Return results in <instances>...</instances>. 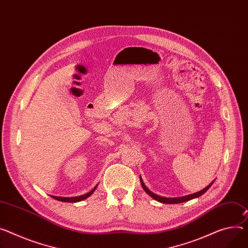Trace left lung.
I'll return each mask as SVG.
<instances>
[{"label":"left lung","instance_id":"left-lung-1","mask_svg":"<svg viewBox=\"0 0 248 248\" xmlns=\"http://www.w3.org/2000/svg\"><path fill=\"white\" fill-rule=\"evenodd\" d=\"M140 182H141V185H142V186H143V189L145 190V192H146L151 198H153L154 200H156V201H158V202H162V203H181V202H187V201H190V200H193V199L199 198V197H201L202 195H203V194L206 192V190L212 186V185L214 184L215 180H214L211 184H209L207 186H205L203 189L200 190V192L195 193V194H192V195H187V196L180 197V198H166V197L158 196V195L154 194L153 192H151V190L145 186V184H144V182H143L141 176H140Z\"/></svg>","mask_w":248,"mask_h":248}]
</instances>
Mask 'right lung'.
Segmentation results:
<instances>
[{
  "instance_id": "add662e5",
  "label": "right lung",
  "mask_w": 248,
  "mask_h": 248,
  "mask_svg": "<svg viewBox=\"0 0 248 248\" xmlns=\"http://www.w3.org/2000/svg\"><path fill=\"white\" fill-rule=\"evenodd\" d=\"M97 186H98V185L95 186L94 188L91 189L89 193H87V194H85V195H82V196H79V197H72V198H63V197H55V196H51V197H52L54 200H58V201H61V202H81V201L87 199L88 197H90V196L94 193V190H95V188L97 187Z\"/></svg>"
}]
</instances>
